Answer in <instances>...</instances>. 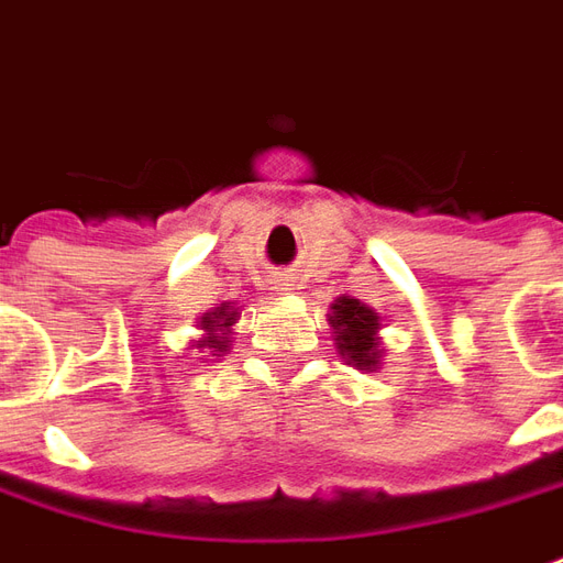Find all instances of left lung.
<instances>
[{"label": "left lung", "mask_w": 563, "mask_h": 563, "mask_svg": "<svg viewBox=\"0 0 563 563\" xmlns=\"http://www.w3.org/2000/svg\"><path fill=\"white\" fill-rule=\"evenodd\" d=\"M332 325H335V341L341 356H347L350 363L360 365V368H372L377 363L375 350V332L380 325V317L375 310L365 308L363 301L356 298H338L332 305Z\"/></svg>", "instance_id": "obj_1"}]
</instances>
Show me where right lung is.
I'll use <instances>...</instances> for the list:
<instances>
[{
    "label": "right lung",
    "mask_w": 563,
    "mask_h": 563,
    "mask_svg": "<svg viewBox=\"0 0 563 563\" xmlns=\"http://www.w3.org/2000/svg\"><path fill=\"white\" fill-rule=\"evenodd\" d=\"M222 319H225L227 322L222 323ZM231 320H234V313H228V308H219L216 313H207V317H203V329L210 332V341H213V344H219V347H225V341H222V335H225V332L219 335V329H225Z\"/></svg>",
    "instance_id": "add662e5"
}]
</instances>
